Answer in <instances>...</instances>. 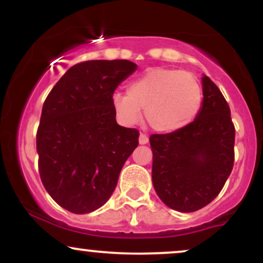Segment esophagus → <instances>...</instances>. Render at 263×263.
Returning a JSON list of instances; mask_svg holds the SVG:
<instances>
[{
    "label": "esophagus",
    "mask_w": 263,
    "mask_h": 263,
    "mask_svg": "<svg viewBox=\"0 0 263 263\" xmlns=\"http://www.w3.org/2000/svg\"><path fill=\"white\" fill-rule=\"evenodd\" d=\"M138 142H140V144H146V143H148V137H147L146 135L141 134V135H140V138H138Z\"/></svg>",
    "instance_id": "1"
}]
</instances>
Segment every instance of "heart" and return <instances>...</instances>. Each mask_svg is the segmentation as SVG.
Listing matches in <instances>:
<instances>
[{
  "label": "heart",
  "mask_w": 263,
  "mask_h": 263,
  "mask_svg": "<svg viewBox=\"0 0 263 263\" xmlns=\"http://www.w3.org/2000/svg\"><path fill=\"white\" fill-rule=\"evenodd\" d=\"M200 105L201 87L197 78L177 69H149L128 84L127 95L112 96L115 114L123 123H137L144 110L149 127L161 134L186 127Z\"/></svg>",
  "instance_id": "heart-1"
}]
</instances>
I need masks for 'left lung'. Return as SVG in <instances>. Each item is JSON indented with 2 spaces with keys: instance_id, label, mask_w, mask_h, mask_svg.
<instances>
[{
  "instance_id": "obj_1",
  "label": "left lung",
  "mask_w": 263,
  "mask_h": 263,
  "mask_svg": "<svg viewBox=\"0 0 263 263\" xmlns=\"http://www.w3.org/2000/svg\"><path fill=\"white\" fill-rule=\"evenodd\" d=\"M203 102L194 121L177 132L152 135V182L171 209L193 213L211 203L234 165L235 127L219 87L201 78Z\"/></svg>"
}]
</instances>
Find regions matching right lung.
<instances>
[{"mask_svg":"<svg viewBox=\"0 0 263 263\" xmlns=\"http://www.w3.org/2000/svg\"><path fill=\"white\" fill-rule=\"evenodd\" d=\"M129 60H89L71 66L42 108L38 167L45 190L74 214L110 199L120 172L138 146V131L116 122L112 96L135 73Z\"/></svg>","mask_w":263,"mask_h":263,"instance_id":"1","label":"right lung"}]
</instances>
